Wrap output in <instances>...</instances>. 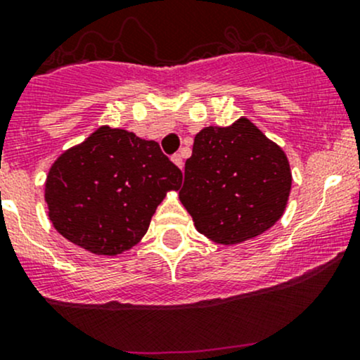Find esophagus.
Segmentation results:
<instances>
[{
    "instance_id": "esophagus-1",
    "label": "esophagus",
    "mask_w": 360,
    "mask_h": 360,
    "mask_svg": "<svg viewBox=\"0 0 360 360\" xmlns=\"http://www.w3.org/2000/svg\"><path fill=\"white\" fill-rule=\"evenodd\" d=\"M173 163L176 166H180V168H184V160H181V154H173Z\"/></svg>"
}]
</instances>
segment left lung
<instances>
[{
	"instance_id": "1",
	"label": "left lung",
	"mask_w": 360,
	"mask_h": 360,
	"mask_svg": "<svg viewBox=\"0 0 360 360\" xmlns=\"http://www.w3.org/2000/svg\"><path fill=\"white\" fill-rule=\"evenodd\" d=\"M290 187L283 150L240 118L195 135L179 195L199 233L233 245L264 233L281 218Z\"/></svg>"
}]
</instances>
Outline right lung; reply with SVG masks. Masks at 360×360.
<instances>
[{"label": "right lung", "mask_w": 360, "mask_h": 360, "mask_svg": "<svg viewBox=\"0 0 360 360\" xmlns=\"http://www.w3.org/2000/svg\"><path fill=\"white\" fill-rule=\"evenodd\" d=\"M181 172L158 142L99 127L53 163L44 199L53 226L89 252L117 256L132 249Z\"/></svg>", "instance_id": "right-lung-1"}]
</instances>
